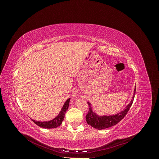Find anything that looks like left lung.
Instances as JSON below:
<instances>
[{
	"instance_id": "obj_1",
	"label": "left lung",
	"mask_w": 159,
	"mask_h": 159,
	"mask_svg": "<svg viewBox=\"0 0 159 159\" xmlns=\"http://www.w3.org/2000/svg\"><path fill=\"white\" fill-rule=\"evenodd\" d=\"M135 91H136V88L134 89V95L131 102L129 103V104L126 107V108L125 109V110L122 111L121 112H120L119 113L115 115H111V116H102V117L99 116V115H96L93 111L90 105V103L88 102V106H89V110H88V113L85 116L86 121H87L88 124L92 126L93 127L99 130L109 128L117 124L120 121H121V120L125 117V116L127 113H128L130 107H131L134 98Z\"/></svg>"
}]
</instances>
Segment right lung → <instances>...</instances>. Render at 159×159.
<instances>
[{"mask_svg":"<svg viewBox=\"0 0 159 159\" xmlns=\"http://www.w3.org/2000/svg\"><path fill=\"white\" fill-rule=\"evenodd\" d=\"M70 101V99H68L66 101L59 115L53 120H51L50 121H44V122L36 121L33 119H32V121L35 124H36L37 125L45 129H52V128H56L57 127H59L60 125H61V124L62 123V121H63V120L64 119V115H65L66 111H67V109H68Z\"/></svg>","mask_w":159,"mask_h":159,"instance_id":"1","label":"right lung"}]
</instances>
